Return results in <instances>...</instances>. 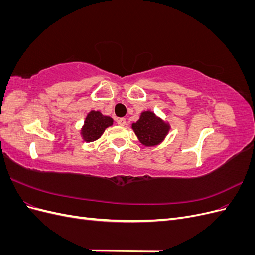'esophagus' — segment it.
<instances>
[{
  "label": "esophagus",
  "mask_w": 255,
  "mask_h": 255,
  "mask_svg": "<svg viewBox=\"0 0 255 255\" xmlns=\"http://www.w3.org/2000/svg\"><path fill=\"white\" fill-rule=\"evenodd\" d=\"M117 123H118L119 126H121V127L126 126V118H118L117 119Z\"/></svg>",
  "instance_id": "1"
}]
</instances>
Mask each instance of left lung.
Returning a JSON list of instances; mask_svg holds the SVG:
<instances>
[{
    "instance_id": "1",
    "label": "left lung",
    "mask_w": 255,
    "mask_h": 255,
    "mask_svg": "<svg viewBox=\"0 0 255 255\" xmlns=\"http://www.w3.org/2000/svg\"><path fill=\"white\" fill-rule=\"evenodd\" d=\"M132 128L139 141L148 146L160 143L169 130L168 123L150 111L141 113L140 118L133 123Z\"/></svg>"
}]
</instances>
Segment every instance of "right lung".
<instances>
[{"mask_svg": "<svg viewBox=\"0 0 255 255\" xmlns=\"http://www.w3.org/2000/svg\"><path fill=\"white\" fill-rule=\"evenodd\" d=\"M113 125V119L109 116H103L100 112L91 111L84 122L82 128L83 139L87 142L97 140L101 137L105 128Z\"/></svg>", "mask_w": 255, "mask_h": 255, "instance_id": "right-lung-1", "label": "right lung"}]
</instances>
